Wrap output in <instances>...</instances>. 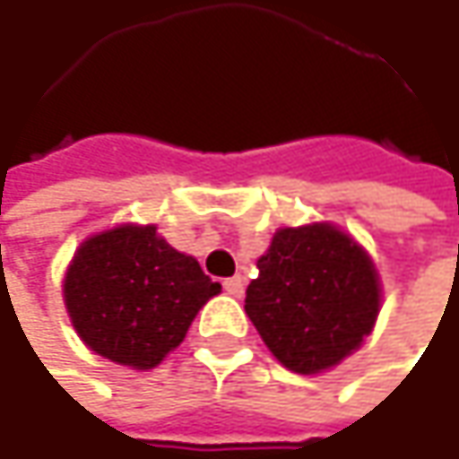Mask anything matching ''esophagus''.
Wrapping results in <instances>:
<instances>
[{
    "label": "esophagus",
    "instance_id": "34e87169",
    "mask_svg": "<svg viewBox=\"0 0 459 459\" xmlns=\"http://www.w3.org/2000/svg\"><path fill=\"white\" fill-rule=\"evenodd\" d=\"M224 290H227L230 295H235V298H240V295L246 292V279L240 277V274H235V277L224 279Z\"/></svg>",
    "mask_w": 459,
    "mask_h": 459
}]
</instances>
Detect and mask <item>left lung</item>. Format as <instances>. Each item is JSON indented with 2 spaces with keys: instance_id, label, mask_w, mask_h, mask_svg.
<instances>
[{
  "instance_id": "8db88e82",
  "label": "left lung",
  "mask_w": 459,
  "mask_h": 459,
  "mask_svg": "<svg viewBox=\"0 0 459 459\" xmlns=\"http://www.w3.org/2000/svg\"><path fill=\"white\" fill-rule=\"evenodd\" d=\"M378 292L377 269L352 238L332 224L287 227L258 258L246 313L281 366L318 374L371 334Z\"/></svg>"
}]
</instances>
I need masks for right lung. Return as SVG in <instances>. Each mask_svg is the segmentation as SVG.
Masks as SVG:
<instances>
[{"label":"right lung","instance_id":"obj_1","mask_svg":"<svg viewBox=\"0 0 459 459\" xmlns=\"http://www.w3.org/2000/svg\"><path fill=\"white\" fill-rule=\"evenodd\" d=\"M219 290L156 227L127 224L82 243L65 277V306L93 352L146 371L185 340L195 313Z\"/></svg>","mask_w":459,"mask_h":459}]
</instances>
